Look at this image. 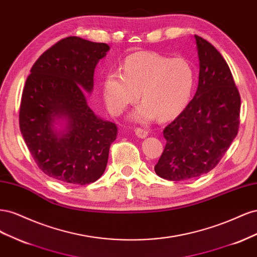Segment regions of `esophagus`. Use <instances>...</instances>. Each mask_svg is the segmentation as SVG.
I'll return each instance as SVG.
<instances>
[{
	"label": "esophagus",
	"instance_id": "esophagus-1",
	"mask_svg": "<svg viewBox=\"0 0 257 257\" xmlns=\"http://www.w3.org/2000/svg\"><path fill=\"white\" fill-rule=\"evenodd\" d=\"M135 134H136V136L139 137V138H146V137L148 136L147 131H145L144 128H141V127L135 128Z\"/></svg>",
	"mask_w": 257,
	"mask_h": 257
}]
</instances>
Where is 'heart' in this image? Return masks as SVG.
<instances>
[{
	"mask_svg": "<svg viewBox=\"0 0 257 257\" xmlns=\"http://www.w3.org/2000/svg\"><path fill=\"white\" fill-rule=\"evenodd\" d=\"M123 74L110 72L103 81L105 103L113 114H120L136 103L142 94L143 104L131 119L147 123L159 116L173 119L189 105L194 87L195 69L183 58H169L157 52H136L122 65Z\"/></svg>",
	"mask_w": 257,
	"mask_h": 257,
	"instance_id": "obj_1",
	"label": "heart"
}]
</instances>
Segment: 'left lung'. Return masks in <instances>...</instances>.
I'll use <instances>...</instances> for the list:
<instances>
[{
  "mask_svg": "<svg viewBox=\"0 0 257 257\" xmlns=\"http://www.w3.org/2000/svg\"><path fill=\"white\" fill-rule=\"evenodd\" d=\"M199 61L198 87L185 109L164 130L166 139L154 170L169 181L209 173L237 136L240 95L226 61L213 46L194 35Z\"/></svg>",
  "mask_w": 257,
  "mask_h": 257,
  "instance_id": "8db88e82",
  "label": "left lung"
}]
</instances>
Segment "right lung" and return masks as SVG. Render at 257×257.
Segmentation results:
<instances>
[{"mask_svg":"<svg viewBox=\"0 0 257 257\" xmlns=\"http://www.w3.org/2000/svg\"><path fill=\"white\" fill-rule=\"evenodd\" d=\"M109 49L69 36L31 68L21 97L20 131L37 166L56 180L83 185L105 172L116 125L94 113L85 93H92L95 66Z\"/></svg>","mask_w":257,"mask_h":257,"instance_id":"1","label":"right lung"}]
</instances>
